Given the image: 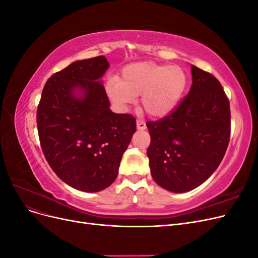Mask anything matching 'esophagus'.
<instances>
[{
  "mask_svg": "<svg viewBox=\"0 0 258 258\" xmlns=\"http://www.w3.org/2000/svg\"><path fill=\"white\" fill-rule=\"evenodd\" d=\"M137 128L139 130H144L146 128V124H145V121L141 120V119H138L137 120Z\"/></svg>",
  "mask_w": 258,
  "mask_h": 258,
  "instance_id": "34e87169",
  "label": "esophagus"
}]
</instances>
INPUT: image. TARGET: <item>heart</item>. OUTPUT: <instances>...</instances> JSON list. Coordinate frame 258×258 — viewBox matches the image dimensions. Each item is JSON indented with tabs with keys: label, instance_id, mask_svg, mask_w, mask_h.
<instances>
[{
	"label": "heart",
	"instance_id": "heart-1",
	"mask_svg": "<svg viewBox=\"0 0 258 258\" xmlns=\"http://www.w3.org/2000/svg\"><path fill=\"white\" fill-rule=\"evenodd\" d=\"M187 87V74L181 67L139 62L122 68L119 79L106 84V92L114 103L127 106L141 95L143 110L152 117L172 112Z\"/></svg>",
	"mask_w": 258,
	"mask_h": 258
}]
</instances>
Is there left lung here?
<instances>
[{
    "mask_svg": "<svg viewBox=\"0 0 258 258\" xmlns=\"http://www.w3.org/2000/svg\"><path fill=\"white\" fill-rule=\"evenodd\" d=\"M192 85L174 110L147 121L154 181L173 192L196 188L220 166L230 139L229 100L215 76L191 64Z\"/></svg>",
    "mask_w": 258,
    "mask_h": 258,
    "instance_id": "left-lung-1",
    "label": "left lung"
}]
</instances>
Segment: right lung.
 <instances>
[{
    "label": "right lung",
    "mask_w": 258,
    "mask_h": 258,
    "mask_svg": "<svg viewBox=\"0 0 258 258\" xmlns=\"http://www.w3.org/2000/svg\"><path fill=\"white\" fill-rule=\"evenodd\" d=\"M104 56L79 60L46 82L36 112L38 138L48 165L74 188L95 192L118 175L122 154L137 130L131 114L110 110L97 80L108 68ZM84 92L80 99L74 90Z\"/></svg>",
    "instance_id": "right-lung-1"
}]
</instances>
